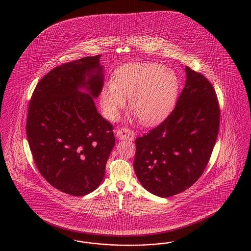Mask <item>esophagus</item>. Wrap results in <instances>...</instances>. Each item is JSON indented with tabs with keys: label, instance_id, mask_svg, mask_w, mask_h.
I'll use <instances>...</instances> for the list:
<instances>
[{
	"label": "esophagus",
	"instance_id": "34e87169",
	"mask_svg": "<svg viewBox=\"0 0 251 251\" xmlns=\"http://www.w3.org/2000/svg\"><path fill=\"white\" fill-rule=\"evenodd\" d=\"M117 137L120 140H129L132 141L135 138V133L128 128H122L117 130Z\"/></svg>",
	"mask_w": 251,
	"mask_h": 251
}]
</instances>
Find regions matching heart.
Wrapping results in <instances>:
<instances>
[{
  "mask_svg": "<svg viewBox=\"0 0 251 251\" xmlns=\"http://www.w3.org/2000/svg\"><path fill=\"white\" fill-rule=\"evenodd\" d=\"M178 92L174 71L158 63H130L118 69L113 82L104 86L101 105L106 117L115 120L129 99V107L139 120L152 124L168 114Z\"/></svg>",
  "mask_w": 251,
  "mask_h": 251,
  "instance_id": "heart-1",
  "label": "heart"
}]
</instances>
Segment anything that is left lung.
Masks as SVG:
<instances>
[{
    "label": "left lung",
    "mask_w": 251,
    "mask_h": 251,
    "mask_svg": "<svg viewBox=\"0 0 251 251\" xmlns=\"http://www.w3.org/2000/svg\"><path fill=\"white\" fill-rule=\"evenodd\" d=\"M174 110L137 138L133 167L145 190L167 198L189 189L202 175L215 145L220 109L212 84L190 67Z\"/></svg>",
    "instance_id": "1"
}]
</instances>
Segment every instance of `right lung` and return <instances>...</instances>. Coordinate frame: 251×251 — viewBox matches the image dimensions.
<instances>
[{
  "instance_id": "right-lung-1",
  "label": "right lung",
  "mask_w": 251,
  "mask_h": 251,
  "mask_svg": "<svg viewBox=\"0 0 251 251\" xmlns=\"http://www.w3.org/2000/svg\"><path fill=\"white\" fill-rule=\"evenodd\" d=\"M100 57L51 70L38 82L28 106L26 136L38 171L73 196L99 187L115 145L113 126L95 105L104 84Z\"/></svg>"
}]
</instances>
